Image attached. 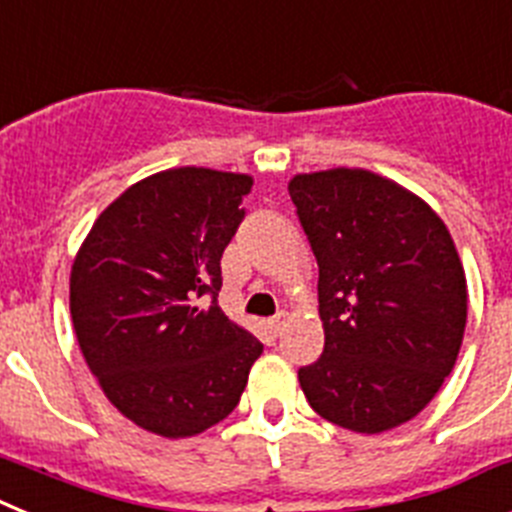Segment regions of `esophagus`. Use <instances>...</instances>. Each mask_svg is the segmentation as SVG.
Instances as JSON below:
<instances>
[{
    "mask_svg": "<svg viewBox=\"0 0 512 512\" xmlns=\"http://www.w3.org/2000/svg\"><path fill=\"white\" fill-rule=\"evenodd\" d=\"M288 319H291V314H288V311H278L275 317L268 319L270 332H273V335H281V330L288 324Z\"/></svg>",
    "mask_w": 512,
    "mask_h": 512,
    "instance_id": "esophagus-1",
    "label": "esophagus"
}]
</instances>
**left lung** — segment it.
Wrapping results in <instances>:
<instances>
[{"label": "left lung", "instance_id": "1", "mask_svg": "<svg viewBox=\"0 0 512 512\" xmlns=\"http://www.w3.org/2000/svg\"><path fill=\"white\" fill-rule=\"evenodd\" d=\"M288 193L319 265L324 353L299 368L311 410L353 433L412 420L459 358L466 275L441 216L358 167L293 175Z\"/></svg>", "mask_w": 512, "mask_h": 512}]
</instances>
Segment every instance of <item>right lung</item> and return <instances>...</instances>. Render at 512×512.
<instances>
[{"mask_svg":"<svg viewBox=\"0 0 512 512\" xmlns=\"http://www.w3.org/2000/svg\"><path fill=\"white\" fill-rule=\"evenodd\" d=\"M250 190V175L208 167L149 175L97 216L74 257L79 350L115 410L149 433L190 438L224 420L260 358V340L216 304Z\"/></svg>","mask_w":512,"mask_h":512,"instance_id":"obj_1","label":"right lung"}]
</instances>
